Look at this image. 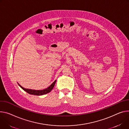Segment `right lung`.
I'll list each match as a JSON object with an SVG mask.
<instances>
[{
	"label": "right lung",
	"instance_id": "right-lung-1",
	"mask_svg": "<svg viewBox=\"0 0 129 129\" xmlns=\"http://www.w3.org/2000/svg\"><path fill=\"white\" fill-rule=\"evenodd\" d=\"M56 82V80H55L47 88L43 89V90H33V89H27V88H25L23 87H22L19 83H18V85L23 89L24 90H25V91H26L27 92H28L29 94L31 95H37V96H40V95H45L46 94L49 92H50L51 91V90L53 89V88L54 86L55 83Z\"/></svg>",
	"mask_w": 129,
	"mask_h": 129
}]
</instances>
